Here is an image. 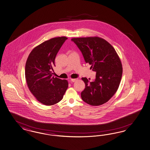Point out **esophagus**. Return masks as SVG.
<instances>
[{
    "label": "esophagus",
    "mask_w": 150,
    "mask_h": 150,
    "mask_svg": "<svg viewBox=\"0 0 150 150\" xmlns=\"http://www.w3.org/2000/svg\"><path fill=\"white\" fill-rule=\"evenodd\" d=\"M77 80V79H71V80H70V81H71V82H73L76 81Z\"/></svg>",
    "instance_id": "esophagus-1"
}]
</instances>
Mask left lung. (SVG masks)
I'll use <instances>...</instances> for the list:
<instances>
[{"label": "left lung", "instance_id": "obj_1", "mask_svg": "<svg viewBox=\"0 0 150 150\" xmlns=\"http://www.w3.org/2000/svg\"><path fill=\"white\" fill-rule=\"evenodd\" d=\"M71 40L81 50L85 62L96 72L93 81L82 78L85 83L81 93L82 100L93 106L103 105L113 96L119 86L123 73L120 58L113 47L102 38L80 37Z\"/></svg>", "mask_w": 150, "mask_h": 150}]
</instances>
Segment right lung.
Masks as SVG:
<instances>
[{
    "mask_svg": "<svg viewBox=\"0 0 150 150\" xmlns=\"http://www.w3.org/2000/svg\"><path fill=\"white\" fill-rule=\"evenodd\" d=\"M66 37L52 38L35 47L27 58L25 78L27 86L40 103L52 105L63 98L68 87L67 80L52 76L55 58Z\"/></svg>",
    "mask_w": 150,
    "mask_h": 150,
    "instance_id": "obj_1",
    "label": "right lung"
}]
</instances>
